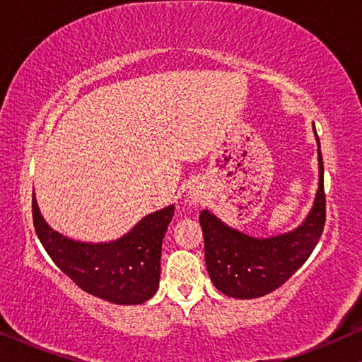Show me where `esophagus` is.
<instances>
[{
    "mask_svg": "<svg viewBox=\"0 0 362 362\" xmlns=\"http://www.w3.org/2000/svg\"><path fill=\"white\" fill-rule=\"evenodd\" d=\"M188 197V202L193 203V204H202L204 203V199H206V190H204V187L202 183H195V185L190 187V190L187 193Z\"/></svg>",
    "mask_w": 362,
    "mask_h": 362,
    "instance_id": "esophagus-1",
    "label": "esophagus"
}]
</instances>
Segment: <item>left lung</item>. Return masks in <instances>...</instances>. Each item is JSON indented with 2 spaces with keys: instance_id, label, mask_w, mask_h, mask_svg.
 Masks as SVG:
<instances>
[{
  "instance_id": "1",
  "label": "left lung",
  "mask_w": 362,
  "mask_h": 362,
  "mask_svg": "<svg viewBox=\"0 0 362 362\" xmlns=\"http://www.w3.org/2000/svg\"><path fill=\"white\" fill-rule=\"evenodd\" d=\"M319 188L309 214L298 228L269 237H253L226 224L208 209L199 213L204 237V262L216 289L234 299H255L284 284L304 265L325 224V193L320 141Z\"/></svg>"
}]
</instances>
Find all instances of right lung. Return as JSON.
<instances>
[{
  "label": "right lung",
  "instance_id": "obj_1",
  "mask_svg": "<svg viewBox=\"0 0 362 362\" xmlns=\"http://www.w3.org/2000/svg\"><path fill=\"white\" fill-rule=\"evenodd\" d=\"M34 228L55 265L86 293L118 305L143 304L159 288L160 250L174 204L154 211L120 239L79 242L52 229L32 195Z\"/></svg>",
  "mask_w": 362,
  "mask_h": 362
}]
</instances>
